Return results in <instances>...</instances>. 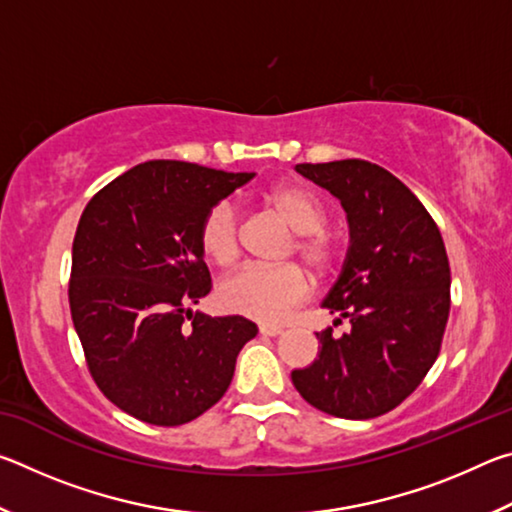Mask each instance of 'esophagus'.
Returning <instances> with one entry per match:
<instances>
[{
    "mask_svg": "<svg viewBox=\"0 0 512 512\" xmlns=\"http://www.w3.org/2000/svg\"><path fill=\"white\" fill-rule=\"evenodd\" d=\"M259 334H264V336H280V334H282V327H275V325H259Z\"/></svg>",
    "mask_w": 512,
    "mask_h": 512,
    "instance_id": "1",
    "label": "esophagus"
}]
</instances>
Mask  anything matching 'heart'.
I'll list each match as a JSON object with an SVG mask.
<instances>
[{
  "instance_id": "1",
  "label": "heart",
  "mask_w": 512,
  "mask_h": 512,
  "mask_svg": "<svg viewBox=\"0 0 512 512\" xmlns=\"http://www.w3.org/2000/svg\"><path fill=\"white\" fill-rule=\"evenodd\" d=\"M264 203L300 235L293 250L302 262L318 275L332 271L336 248L325 232V203L311 189L293 183L268 189ZM198 244H201L207 262L214 266L232 268L237 264L241 253L239 219L232 205L219 203L205 214L201 230H198ZM307 296L309 280L296 264L241 268L219 287V302L225 311L266 325L282 323Z\"/></svg>"
}]
</instances>
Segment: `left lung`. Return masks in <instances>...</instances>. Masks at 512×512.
<instances>
[{"label": "left lung", "mask_w": 512, "mask_h": 512, "mask_svg": "<svg viewBox=\"0 0 512 512\" xmlns=\"http://www.w3.org/2000/svg\"><path fill=\"white\" fill-rule=\"evenodd\" d=\"M339 198L350 248L323 307L350 332H316L318 359L291 372L318 411L368 420L393 411L438 359L449 318V259L436 221L391 171L366 160L296 164Z\"/></svg>", "instance_id": "1"}]
</instances>
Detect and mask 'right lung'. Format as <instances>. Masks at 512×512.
Listing matches in <instances>:
<instances>
[{"label": "right lung", "instance_id": "obj_1", "mask_svg": "<svg viewBox=\"0 0 512 512\" xmlns=\"http://www.w3.org/2000/svg\"><path fill=\"white\" fill-rule=\"evenodd\" d=\"M255 173L151 160L90 198L72 246L69 309L88 370L133 418L178 427L221 400L257 325L212 318L198 230L205 214Z\"/></svg>", "mask_w": 512, "mask_h": 512}]
</instances>
